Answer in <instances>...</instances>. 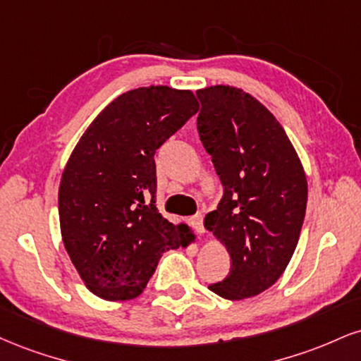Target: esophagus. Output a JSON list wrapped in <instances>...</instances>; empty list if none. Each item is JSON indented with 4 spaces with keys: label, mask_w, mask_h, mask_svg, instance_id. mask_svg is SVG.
Listing matches in <instances>:
<instances>
[{
    "label": "esophagus",
    "mask_w": 361,
    "mask_h": 361,
    "mask_svg": "<svg viewBox=\"0 0 361 361\" xmlns=\"http://www.w3.org/2000/svg\"><path fill=\"white\" fill-rule=\"evenodd\" d=\"M192 225L198 233H205V227H203V216L202 215L192 216Z\"/></svg>",
    "instance_id": "1"
}]
</instances>
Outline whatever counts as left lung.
<instances>
[{
  "mask_svg": "<svg viewBox=\"0 0 361 361\" xmlns=\"http://www.w3.org/2000/svg\"><path fill=\"white\" fill-rule=\"evenodd\" d=\"M198 133L224 197L205 228L227 249L230 272L208 289L230 301L257 296L288 267L305 222L307 180L279 121L232 85L197 90Z\"/></svg>",
  "mask_w": 361,
  "mask_h": 361,
  "instance_id": "1",
  "label": "left lung"
}]
</instances>
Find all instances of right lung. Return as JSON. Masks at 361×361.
I'll use <instances>...</instances> for the list:
<instances>
[{"label": "right lung", "instance_id": "obj_1", "mask_svg": "<svg viewBox=\"0 0 361 361\" xmlns=\"http://www.w3.org/2000/svg\"><path fill=\"white\" fill-rule=\"evenodd\" d=\"M198 109L192 90L139 87L114 99L73 147L59 186L60 232L95 296L137 298L164 252L188 244L192 228L154 207V153Z\"/></svg>", "mask_w": 361, "mask_h": 361}]
</instances>
